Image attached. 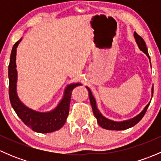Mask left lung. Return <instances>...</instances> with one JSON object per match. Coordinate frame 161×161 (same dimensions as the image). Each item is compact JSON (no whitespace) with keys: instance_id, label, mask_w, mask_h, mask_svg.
<instances>
[{"instance_id":"8db88e82","label":"left lung","mask_w":161,"mask_h":161,"mask_svg":"<svg viewBox=\"0 0 161 161\" xmlns=\"http://www.w3.org/2000/svg\"><path fill=\"white\" fill-rule=\"evenodd\" d=\"M134 37L135 39H136V43H137L138 47H139V50H140L141 51L143 52L144 53H146V55L148 57V58L150 59V56H149L147 44H146L143 39H142L141 36H139L136 32H134ZM86 88L88 90L89 97H90V100L91 106H92V112H93L94 116H95L96 118H97V122H98V124L100 125V126H101V127L103 128V129H108V130H118V131L125 130V129H129V128L133 127V126L136 125L137 124V123L139 122L142 118H143L144 114H145L146 111H147V108H148L149 105H150V102L148 104H147V106L143 108V110H142L139 114L133 117L132 118H130V119H128V120H124V121H113V120L108 119V118H107L106 117H104L103 114H102L101 112L99 111V109L97 108V102H96V100L95 98H94V97L92 96L90 89L87 86H86ZM151 92H152V97H153V86L152 87V91H151Z\"/></svg>"}]
</instances>
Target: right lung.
I'll return each mask as SVG.
<instances>
[{"mask_svg": "<svg viewBox=\"0 0 161 161\" xmlns=\"http://www.w3.org/2000/svg\"><path fill=\"white\" fill-rule=\"evenodd\" d=\"M22 38L16 42L11 53L8 66L9 98L11 104L20 119L32 131L40 133H49L58 130L65 123L69 112L71 91L82 84L71 83L65 87L62 99L51 111L40 112L25 106L17 93L18 71L16 69V51Z\"/></svg>", "mask_w": 161, "mask_h": 161, "instance_id": "obj_1", "label": "right lung"}]
</instances>
